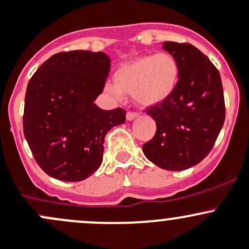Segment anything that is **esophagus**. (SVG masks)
Segmentation results:
<instances>
[{"label": "esophagus", "instance_id": "esophagus-1", "mask_svg": "<svg viewBox=\"0 0 249 249\" xmlns=\"http://www.w3.org/2000/svg\"><path fill=\"white\" fill-rule=\"evenodd\" d=\"M139 116V114L138 112H134V111H128L127 112V120L128 121H132V120H134L135 117Z\"/></svg>", "mask_w": 249, "mask_h": 249}]
</instances>
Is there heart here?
Returning <instances> with one entry per match:
<instances>
[{"instance_id": "heart-1", "label": "heart", "mask_w": 249, "mask_h": 249, "mask_svg": "<svg viewBox=\"0 0 249 249\" xmlns=\"http://www.w3.org/2000/svg\"><path fill=\"white\" fill-rule=\"evenodd\" d=\"M179 65L169 53L142 55L120 66L114 73V83H107L105 90L115 97L129 93L142 107L164 102L177 87Z\"/></svg>"}]
</instances>
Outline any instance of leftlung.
Instances as JSON below:
<instances>
[{
    "label": "left lung",
    "instance_id": "8db88e82",
    "mask_svg": "<svg viewBox=\"0 0 249 249\" xmlns=\"http://www.w3.org/2000/svg\"><path fill=\"white\" fill-rule=\"evenodd\" d=\"M162 47L176 58L179 80L164 102L146 109L157 129L142 151L161 168L183 171L214 146L225 121L223 85L218 69L195 46L168 41Z\"/></svg>",
    "mask_w": 249,
    "mask_h": 249
}]
</instances>
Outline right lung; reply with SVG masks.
I'll use <instances>...</instances> for the list:
<instances>
[{"label":"right lung","instance_id":"add662e5","mask_svg":"<svg viewBox=\"0 0 249 249\" xmlns=\"http://www.w3.org/2000/svg\"><path fill=\"white\" fill-rule=\"evenodd\" d=\"M109 71L110 58L103 52H61L44 61L29 81L24 135L48 176L81 181L102 164L105 135L125 121L121 107L103 110L94 104Z\"/></svg>","mask_w":249,"mask_h":249}]
</instances>
